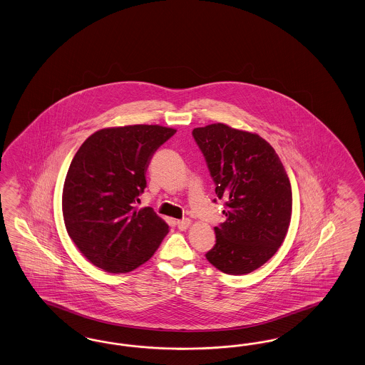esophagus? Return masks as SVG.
Listing matches in <instances>:
<instances>
[{
  "instance_id": "esophagus-1",
  "label": "esophagus",
  "mask_w": 365,
  "mask_h": 365,
  "mask_svg": "<svg viewBox=\"0 0 365 365\" xmlns=\"http://www.w3.org/2000/svg\"><path fill=\"white\" fill-rule=\"evenodd\" d=\"M190 224H191V221H190L189 219L178 220V221H176V225H178V228H179L180 231L187 230L190 227Z\"/></svg>"
}]
</instances>
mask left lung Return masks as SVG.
<instances>
[{
	"label": "left lung",
	"mask_w": 365,
	"mask_h": 365,
	"mask_svg": "<svg viewBox=\"0 0 365 365\" xmlns=\"http://www.w3.org/2000/svg\"><path fill=\"white\" fill-rule=\"evenodd\" d=\"M227 220L215 227L216 245L206 259L225 274H247L282 245L291 222L289 178L276 150L261 135L212 123L192 130Z\"/></svg>",
	"instance_id": "obj_1"
}]
</instances>
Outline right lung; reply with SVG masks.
Here are the masks:
<instances>
[{"mask_svg":"<svg viewBox=\"0 0 365 365\" xmlns=\"http://www.w3.org/2000/svg\"><path fill=\"white\" fill-rule=\"evenodd\" d=\"M175 133L159 125L106 128L74 155L62 190L65 227L80 252L104 272L137 269L168 234L152 207L134 204L146 187L152 155Z\"/></svg>","mask_w":365,"mask_h":365,"instance_id":"add662e5","label":"right lung"}]
</instances>
